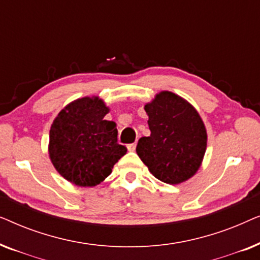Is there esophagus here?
Masks as SVG:
<instances>
[{"instance_id":"1","label":"esophagus","mask_w":260,"mask_h":260,"mask_svg":"<svg viewBox=\"0 0 260 260\" xmlns=\"http://www.w3.org/2000/svg\"><path fill=\"white\" fill-rule=\"evenodd\" d=\"M136 147H137V141L134 142V143H131V144H127V149H129L130 151L136 150Z\"/></svg>"}]
</instances>
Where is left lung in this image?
I'll list each match as a JSON object with an SVG mask.
<instances>
[{
	"label": "left lung",
	"mask_w": 260,
	"mask_h": 260,
	"mask_svg": "<svg viewBox=\"0 0 260 260\" xmlns=\"http://www.w3.org/2000/svg\"><path fill=\"white\" fill-rule=\"evenodd\" d=\"M151 134L138 141L136 151L156 179L177 184L200 168L207 134L197 110L187 101L163 91L144 106Z\"/></svg>",
	"instance_id": "8db88e82"
}]
</instances>
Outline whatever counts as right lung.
Wrapping results in <instances>:
<instances>
[{
  "mask_svg": "<svg viewBox=\"0 0 260 260\" xmlns=\"http://www.w3.org/2000/svg\"><path fill=\"white\" fill-rule=\"evenodd\" d=\"M97 97L77 99L59 112L49 130V157L60 175L80 187L104 181L127 149L117 142L116 123Z\"/></svg>",
  "mask_w": 260,
  "mask_h": 260,
  "instance_id": "1",
  "label": "right lung"
}]
</instances>
